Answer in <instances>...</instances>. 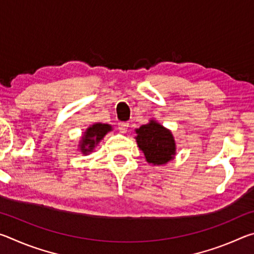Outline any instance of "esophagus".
<instances>
[{
	"mask_svg": "<svg viewBox=\"0 0 254 254\" xmlns=\"http://www.w3.org/2000/svg\"><path fill=\"white\" fill-rule=\"evenodd\" d=\"M118 127H119V130L121 133H126L127 131V127H128V123L127 122H119L118 123Z\"/></svg>",
	"mask_w": 254,
	"mask_h": 254,
	"instance_id": "1",
	"label": "esophagus"
}]
</instances>
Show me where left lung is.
Returning <instances> with one entry per match:
<instances>
[{"label": "left lung", "mask_w": 254, "mask_h": 254, "mask_svg": "<svg viewBox=\"0 0 254 254\" xmlns=\"http://www.w3.org/2000/svg\"><path fill=\"white\" fill-rule=\"evenodd\" d=\"M136 142L147 161L152 165H165L171 160L176 151L171 132L160 124L151 121L136 130Z\"/></svg>", "instance_id": "1"}]
</instances>
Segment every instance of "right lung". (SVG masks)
<instances>
[{
	"label": "right lung",
	"instance_id": "1",
	"mask_svg": "<svg viewBox=\"0 0 254 254\" xmlns=\"http://www.w3.org/2000/svg\"><path fill=\"white\" fill-rule=\"evenodd\" d=\"M112 127L109 124H101L96 123L92 126L91 127L87 128V131L85 132L83 136V141H81L80 149L84 153L91 152L100 141L103 139L107 132L111 131Z\"/></svg>",
	"mask_w": 254,
	"mask_h": 254
}]
</instances>
